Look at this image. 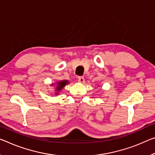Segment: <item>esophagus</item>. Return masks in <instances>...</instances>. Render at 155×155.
<instances>
[{
  "mask_svg": "<svg viewBox=\"0 0 155 155\" xmlns=\"http://www.w3.org/2000/svg\"><path fill=\"white\" fill-rule=\"evenodd\" d=\"M78 82L80 83H84V78L83 77H78Z\"/></svg>",
  "mask_w": 155,
  "mask_h": 155,
  "instance_id": "esophagus-1",
  "label": "esophagus"
}]
</instances>
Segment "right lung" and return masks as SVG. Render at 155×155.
<instances>
[{
  "label": "right lung",
  "mask_w": 155,
  "mask_h": 155,
  "mask_svg": "<svg viewBox=\"0 0 155 155\" xmlns=\"http://www.w3.org/2000/svg\"><path fill=\"white\" fill-rule=\"evenodd\" d=\"M68 83V82L67 80H63V81H61V82H58V86H57L55 90L58 91H59L64 87V86H65L66 84H67ZM58 94V93H56V94Z\"/></svg>",
  "instance_id": "right-lung-1"
}]
</instances>
